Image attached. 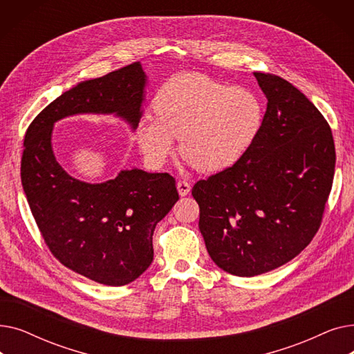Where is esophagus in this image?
Here are the masks:
<instances>
[{"instance_id":"1","label":"esophagus","mask_w":354,"mask_h":354,"mask_svg":"<svg viewBox=\"0 0 354 354\" xmlns=\"http://www.w3.org/2000/svg\"><path fill=\"white\" fill-rule=\"evenodd\" d=\"M176 188L180 196H187L191 192V183H188L187 180H178Z\"/></svg>"}]
</instances>
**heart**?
<instances>
[{
	"label": "heart",
	"mask_w": 354,
	"mask_h": 354,
	"mask_svg": "<svg viewBox=\"0 0 354 354\" xmlns=\"http://www.w3.org/2000/svg\"><path fill=\"white\" fill-rule=\"evenodd\" d=\"M158 116L136 126L146 163L162 166L180 138L179 151L201 172H218L238 162L263 123V102L250 88L230 87L199 73L167 80L155 97Z\"/></svg>",
	"instance_id": "heart-1"
}]
</instances>
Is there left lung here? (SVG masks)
I'll use <instances>...</instances> for the list:
<instances>
[{"label": "left lung", "instance_id": "1", "mask_svg": "<svg viewBox=\"0 0 354 354\" xmlns=\"http://www.w3.org/2000/svg\"><path fill=\"white\" fill-rule=\"evenodd\" d=\"M254 76L268 100L255 140L231 167L192 189L209 257L238 277L281 267L311 243L336 165L319 109L287 80Z\"/></svg>", "mask_w": 354, "mask_h": 354}]
</instances>
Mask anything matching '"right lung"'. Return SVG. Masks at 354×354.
I'll return each mask as SVG.
<instances>
[{"label":"right lung","mask_w":354,"mask_h":354,"mask_svg":"<svg viewBox=\"0 0 354 354\" xmlns=\"http://www.w3.org/2000/svg\"><path fill=\"white\" fill-rule=\"evenodd\" d=\"M146 84L139 62L77 83L32 120L24 139L23 189L47 247L63 266L104 286L132 283L152 264L155 227L179 199L175 179L138 167L102 183L73 178L55 159L53 129L70 116L113 115L135 132Z\"/></svg>","instance_id":"obj_1"}]
</instances>
